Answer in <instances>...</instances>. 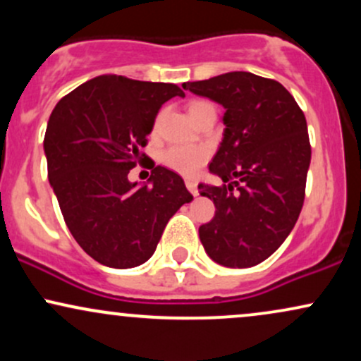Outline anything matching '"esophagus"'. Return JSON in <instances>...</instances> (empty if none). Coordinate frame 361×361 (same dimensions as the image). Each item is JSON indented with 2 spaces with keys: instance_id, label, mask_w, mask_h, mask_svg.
<instances>
[{
  "instance_id": "obj_1",
  "label": "esophagus",
  "mask_w": 361,
  "mask_h": 361,
  "mask_svg": "<svg viewBox=\"0 0 361 361\" xmlns=\"http://www.w3.org/2000/svg\"><path fill=\"white\" fill-rule=\"evenodd\" d=\"M186 188H188V192L192 193V195H195V197H197V195H198L197 183H195L193 180H186Z\"/></svg>"
}]
</instances>
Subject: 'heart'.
Returning a JSON list of instances; mask_svg holds the SVG:
<instances>
[{"label": "heart", "mask_w": 361, "mask_h": 361, "mask_svg": "<svg viewBox=\"0 0 361 361\" xmlns=\"http://www.w3.org/2000/svg\"><path fill=\"white\" fill-rule=\"evenodd\" d=\"M210 109H214L210 103L193 102L188 110L192 118H195ZM207 157H209V152L202 146H171L163 154V163L180 175L193 176L198 169L204 166Z\"/></svg>", "instance_id": "1"}]
</instances>
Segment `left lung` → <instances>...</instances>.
<instances>
[{
    "label": "left lung",
    "instance_id": "left-lung-1",
    "mask_svg": "<svg viewBox=\"0 0 361 361\" xmlns=\"http://www.w3.org/2000/svg\"><path fill=\"white\" fill-rule=\"evenodd\" d=\"M221 103L224 137L209 164L224 185H198L215 215L198 229L207 255L229 268L255 267L287 239L304 205L310 142L304 111L279 81L234 71L183 82Z\"/></svg>",
    "mask_w": 361,
    "mask_h": 361
}]
</instances>
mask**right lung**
Instances as JSON below:
<instances>
[{
  "instance_id": "obj_1",
  "label": "right lung",
  "mask_w": 361,
  "mask_h": 361,
  "mask_svg": "<svg viewBox=\"0 0 361 361\" xmlns=\"http://www.w3.org/2000/svg\"><path fill=\"white\" fill-rule=\"evenodd\" d=\"M173 82L103 74L61 98L44 137L49 181L73 238L98 263L134 268L156 251L169 219L193 200L180 175L156 166L149 185L128 181Z\"/></svg>"
}]
</instances>
